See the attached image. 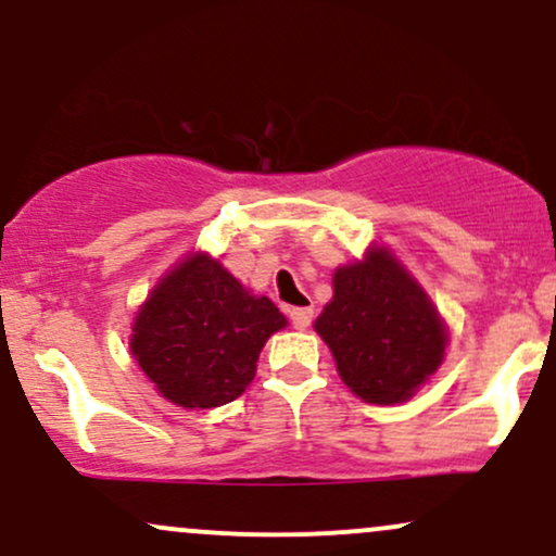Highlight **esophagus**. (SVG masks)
Returning <instances> with one entry per match:
<instances>
[{"instance_id":"esophagus-1","label":"esophagus","mask_w":556,"mask_h":556,"mask_svg":"<svg viewBox=\"0 0 556 556\" xmlns=\"http://www.w3.org/2000/svg\"><path fill=\"white\" fill-rule=\"evenodd\" d=\"M288 316H290L292 327L306 329L311 325V319H314V311L303 308V306H292V308H288Z\"/></svg>"}]
</instances>
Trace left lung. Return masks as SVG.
Returning <instances> with one entry per match:
<instances>
[{
  "label": "left lung",
  "mask_w": 556,
  "mask_h": 556,
  "mask_svg": "<svg viewBox=\"0 0 556 556\" xmlns=\"http://www.w3.org/2000/svg\"><path fill=\"white\" fill-rule=\"evenodd\" d=\"M316 332L345 386L369 404L412 399L446 351L435 306L382 248L334 271V298L316 319Z\"/></svg>",
  "instance_id": "left-lung-1"
}]
</instances>
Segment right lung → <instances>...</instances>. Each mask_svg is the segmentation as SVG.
Listing matches in <instances>:
<instances>
[{"instance_id": "obj_1", "label": "right lung", "mask_w": 556, "mask_h": 556, "mask_svg": "<svg viewBox=\"0 0 556 556\" xmlns=\"http://www.w3.org/2000/svg\"><path fill=\"white\" fill-rule=\"evenodd\" d=\"M285 325L266 295H250L218 261L194 253L139 308L131 353L168 401L213 408L245 393L261 348Z\"/></svg>"}]
</instances>
